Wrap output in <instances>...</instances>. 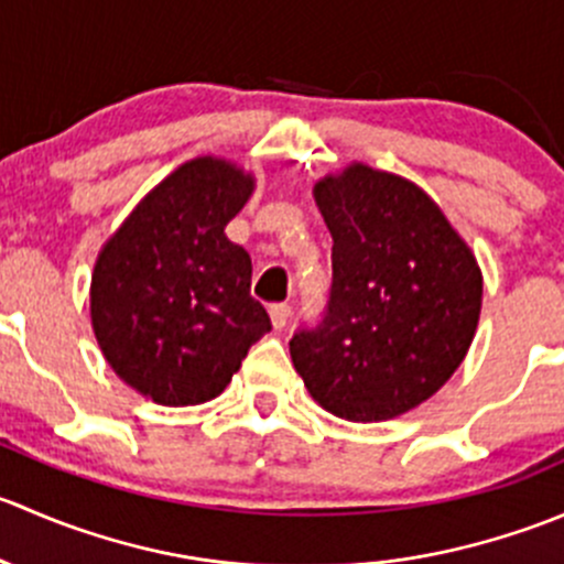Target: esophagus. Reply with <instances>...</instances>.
<instances>
[{
	"label": "esophagus",
	"mask_w": 564,
	"mask_h": 564,
	"mask_svg": "<svg viewBox=\"0 0 564 564\" xmlns=\"http://www.w3.org/2000/svg\"><path fill=\"white\" fill-rule=\"evenodd\" d=\"M289 316H292V308H289L286 303H275V305H270V318H272V327H275V329H283V327H286Z\"/></svg>",
	"instance_id": "obj_1"
}]
</instances>
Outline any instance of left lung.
<instances>
[{"instance_id":"left-lung-1","label":"left lung","mask_w":564,"mask_h":564,"mask_svg":"<svg viewBox=\"0 0 564 564\" xmlns=\"http://www.w3.org/2000/svg\"><path fill=\"white\" fill-rule=\"evenodd\" d=\"M333 235V286L316 327L289 340L314 401L379 423L429 401L475 338L482 275L434 198L398 174L351 163L316 182Z\"/></svg>"}]
</instances>
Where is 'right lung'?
<instances>
[{
	"label": "right lung",
	"instance_id": "obj_1",
	"mask_svg": "<svg viewBox=\"0 0 564 564\" xmlns=\"http://www.w3.org/2000/svg\"><path fill=\"white\" fill-rule=\"evenodd\" d=\"M253 176L196 158L141 198L95 261L89 311L108 366L163 406L226 390L248 349L270 333L250 297V256L226 237Z\"/></svg>",
	"mask_w": 564,
	"mask_h": 564
}]
</instances>
